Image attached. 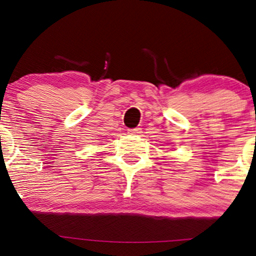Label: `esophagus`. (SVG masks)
Returning <instances> with one entry per match:
<instances>
[{
	"label": "esophagus",
	"instance_id": "1",
	"mask_svg": "<svg viewBox=\"0 0 256 256\" xmlns=\"http://www.w3.org/2000/svg\"><path fill=\"white\" fill-rule=\"evenodd\" d=\"M142 129L141 128H134V129H129V134L135 135V134H141Z\"/></svg>",
	"mask_w": 256,
	"mask_h": 256
}]
</instances>
